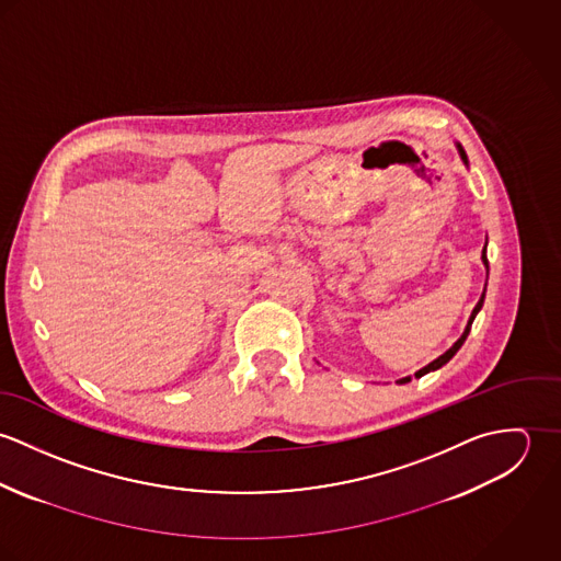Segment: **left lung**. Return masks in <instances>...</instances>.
<instances>
[{"mask_svg":"<svg viewBox=\"0 0 561 561\" xmlns=\"http://www.w3.org/2000/svg\"><path fill=\"white\" fill-rule=\"evenodd\" d=\"M458 151H460V158L465 163H469L467 161V153H465V149L458 145ZM488 243V240H485ZM481 261H483V265H485V270H488V256H485V245H483V250H481ZM483 298H485V287H483V294H481L480 302L476 305V309H473V313H471V318H469V323H467V328H465V332H462V336L443 354V356H438L436 360H432L427 367H423V369H419L416 374H414V378H421V376H425V374H430V371H436V369H440L443 365H447L454 356H456V352L462 347V343L467 341V336H469V332H471V325H473V320H476V316L480 313L481 307H483ZM405 382H410V378H401L400 385H405Z\"/></svg>","mask_w":561,"mask_h":561,"instance_id":"1","label":"left lung"}]
</instances>
